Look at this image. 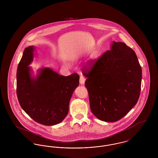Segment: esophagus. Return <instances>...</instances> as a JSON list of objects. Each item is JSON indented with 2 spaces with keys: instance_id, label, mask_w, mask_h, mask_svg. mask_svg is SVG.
<instances>
[{
  "instance_id": "1",
  "label": "esophagus",
  "mask_w": 158,
  "mask_h": 158,
  "mask_svg": "<svg viewBox=\"0 0 158 158\" xmlns=\"http://www.w3.org/2000/svg\"><path fill=\"white\" fill-rule=\"evenodd\" d=\"M85 82V79L83 76H80V79H79V83L81 85H83Z\"/></svg>"
}]
</instances>
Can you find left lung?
<instances>
[{
    "label": "left lung",
    "instance_id": "obj_1",
    "mask_svg": "<svg viewBox=\"0 0 158 158\" xmlns=\"http://www.w3.org/2000/svg\"><path fill=\"white\" fill-rule=\"evenodd\" d=\"M90 69L83 75L92 113L106 122L120 120L140 96L142 72L135 52L124 43L113 41Z\"/></svg>",
    "mask_w": 158,
    "mask_h": 158
}]
</instances>
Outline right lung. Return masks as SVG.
<instances>
[{"mask_svg": "<svg viewBox=\"0 0 158 158\" xmlns=\"http://www.w3.org/2000/svg\"><path fill=\"white\" fill-rule=\"evenodd\" d=\"M35 47H27L18 64L16 94L23 111L32 119L45 126L57 124L69 112V102L79 86V76L60 75L49 68L38 70L32 75L29 65L34 60Z\"/></svg>", "mask_w": 158, "mask_h": 158, "instance_id": "add662e5", "label": "right lung"}]
</instances>
